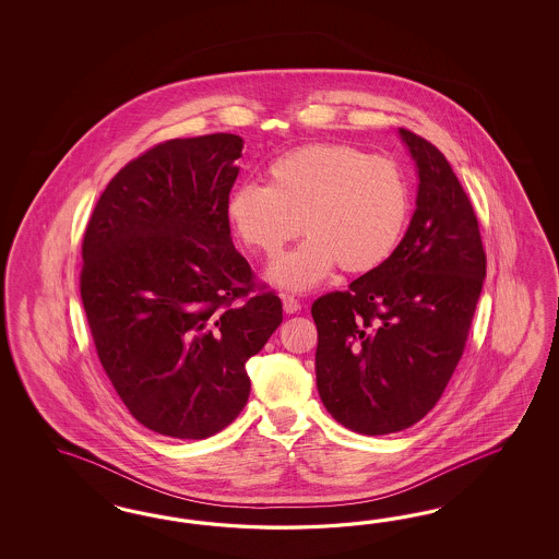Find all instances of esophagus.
Returning <instances> with one entry per match:
<instances>
[{
    "label": "esophagus",
    "instance_id": "1",
    "mask_svg": "<svg viewBox=\"0 0 559 559\" xmlns=\"http://www.w3.org/2000/svg\"><path fill=\"white\" fill-rule=\"evenodd\" d=\"M283 309H285L287 313H297V311L301 309V304H299L293 295H283Z\"/></svg>",
    "mask_w": 559,
    "mask_h": 559
}]
</instances>
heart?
<instances>
[{
    "label": "heart",
    "instance_id": "heart-1",
    "mask_svg": "<svg viewBox=\"0 0 559 559\" xmlns=\"http://www.w3.org/2000/svg\"><path fill=\"white\" fill-rule=\"evenodd\" d=\"M407 213L400 164L348 143L283 153L266 168V187L241 185L227 199L231 227L255 254L272 260L299 229L309 236L269 272L290 290L316 287L338 264L355 274L379 269L397 248Z\"/></svg>",
    "mask_w": 559,
    "mask_h": 559
}]
</instances>
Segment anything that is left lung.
<instances>
[{
    "mask_svg": "<svg viewBox=\"0 0 559 559\" xmlns=\"http://www.w3.org/2000/svg\"><path fill=\"white\" fill-rule=\"evenodd\" d=\"M400 135L420 178L406 236L379 269L311 305L323 406L369 437L409 428L437 406L486 278L474 206L451 164L423 136Z\"/></svg>",
    "mask_w": 559,
    "mask_h": 559,
    "instance_id": "1",
    "label": "left lung"
}]
</instances>
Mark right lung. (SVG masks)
Wrapping results in <instances>:
<instances>
[{
	"instance_id": "obj_1",
	"label": "right lung",
	"mask_w": 559,
	"mask_h": 559,
	"mask_svg": "<svg viewBox=\"0 0 559 559\" xmlns=\"http://www.w3.org/2000/svg\"><path fill=\"white\" fill-rule=\"evenodd\" d=\"M243 139H171L131 159L85 227L80 293L96 353L136 423L201 440L250 395L246 362L283 322L231 241Z\"/></svg>"
}]
</instances>
